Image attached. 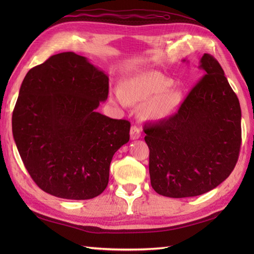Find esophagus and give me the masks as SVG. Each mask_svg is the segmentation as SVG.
Here are the masks:
<instances>
[{
  "instance_id": "1",
  "label": "esophagus",
  "mask_w": 254,
  "mask_h": 254,
  "mask_svg": "<svg viewBox=\"0 0 254 254\" xmlns=\"http://www.w3.org/2000/svg\"><path fill=\"white\" fill-rule=\"evenodd\" d=\"M141 137V132L140 129L136 126H131V129H130V139L131 140H137Z\"/></svg>"
}]
</instances>
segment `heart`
I'll use <instances>...</instances> for the list:
<instances>
[{"mask_svg":"<svg viewBox=\"0 0 254 254\" xmlns=\"http://www.w3.org/2000/svg\"><path fill=\"white\" fill-rule=\"evenodd\" d=\"M173 80L155 70H144L128 76L120 89L112 90L110 96L122 106L141 104L142 112L152 121H163L174 115L182 102V91L171 88Z\"/></svg>","mask_w":254,"mask_h":254,"instance_id":"b5f03b06","label":"heart"}]
</instances>
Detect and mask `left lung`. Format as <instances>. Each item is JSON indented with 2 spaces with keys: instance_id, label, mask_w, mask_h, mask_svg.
<instances>
[{
  "instance_id": "left-lung-1",
  "label": "left lung",
  "mask_w": 254,
  "mask_h": 254,
  "mask_svg": "<svg viewBox=\"0 0 254 254\" xmlns=\"http://www.w3.org/2000/svg\"><path fill=\"white\" fill-rule=\"evenodd\" d=\"M198 67L202 77L178 112L144 128L150 183L162 196L202 195L228 178L238 159L242 142L238 98L216 59L203 54Z\"/></svg>"
}]
</instances>
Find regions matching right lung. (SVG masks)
Returning <instances> with one entry per match:
<instances>
[{"instance_id":"right-lung-1","label":"right lung","mask_w":254,"mask_h":254,"mask_svg":"<svg viewBox=\"0 0 254 254\" xmlns=\"http://www.w3.org/2000/svg\"><path fill=\"white\" fill-rule=\"evenodd\" d=\"M109 77L72 52L50 57L23 79L12 113L21 159L41 190L86 200L108 186L112 157L129 141L130 123L96 111Z\"/></svg>"}]
</instances>
